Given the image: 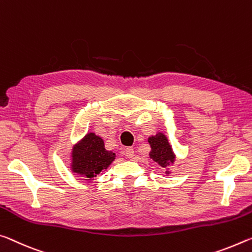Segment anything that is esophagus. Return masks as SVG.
<instances>
[{
	"label": "esophagus",
	"instance_id": "esophagus-1",
	"mask_svg": "<svg viewBox=\"0 0 252 252\" xmlns=\"http://www.w3.org/2000/svg\"><path fill=\"white\" fill-rule=\"evenodd\" d=\"M125 153H126L127 158H134V154H135L134 148H133V147H127L126 151H125Z\"/></svg>",
	"mask_w": 252,
	"mask_h": 252
}]
</instances>
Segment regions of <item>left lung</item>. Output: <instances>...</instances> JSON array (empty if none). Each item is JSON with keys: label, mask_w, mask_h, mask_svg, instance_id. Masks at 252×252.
I'll list each match as a JSON object with an SVG mask.
<instances>
[{"label": "left lung", "mask_w": 252, "mask_h": 252, "mask_svg": "<svg viewBox=\"0 0 252 252\" xmlns=\"http://www.w3.org/2000/svg\"><path fill=\"white\" fill-rule=\"evenodd\" d=\"M147 142L151 146V151L148 153L150 158L158 164L160 167L166 168L165 174L170 175L172 173V171H170V166L175 163L176 155L167 136L163 131H158L156 135L150 136Z\"/></svg>", "instance_id": "1"}]
</instances>
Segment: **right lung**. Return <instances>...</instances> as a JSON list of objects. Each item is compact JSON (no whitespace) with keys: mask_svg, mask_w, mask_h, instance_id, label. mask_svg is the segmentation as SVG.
Returning a JSON list of instances; mask_svg holds the SVG:
<instances>
[{"mask_svg":"<svg viewBox=\"0 0 252 252\" xmlns=\"http://www.w3.org/2000/svg\"><path fill=\"white\" fill-rule=\"evenodd\" d=\"M69 158L71 172L84 177L87 182H93L94 177L109 167L116 158V154L106 150L100 136L89 131L79 142L73 144Z\"/></svg>","mask_w":252,"mask_h":252,"instance_id":"right-lung-1","label":"right lung"}]
</instances>
